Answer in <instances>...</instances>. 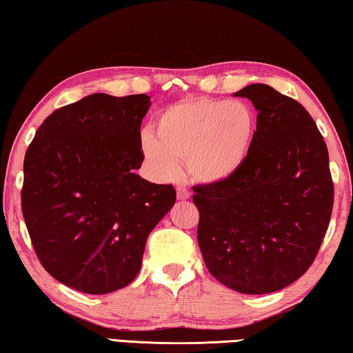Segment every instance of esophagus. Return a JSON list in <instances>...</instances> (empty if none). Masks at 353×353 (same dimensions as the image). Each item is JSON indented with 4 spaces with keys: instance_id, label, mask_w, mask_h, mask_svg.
Returning a JSON list of instances; mask_svg holds the SVG:
<instances>
[{
    "instance_id": "esophagus-1",
    "label": "esophagus",
    "mask_w": 353,
    "mask_h": 353,
    "mask_svg": "<svg viewBox=\"0 0 353 353\" xmlns=\"http://www.w3.org/2000/svg\"><path fill=\"white\" fill-rule=\"evenodd\" d=\"M190 198V191L185 187H177V199L179 201H185Z\"/></svg>"
}]
</instances>
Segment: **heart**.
Instances as JSON below:
<instances>
[{
    "label": "heart",
    "mask_w": 353,
    "mask_h": 353,
    "mask_svg": "<svg viewBox=\"0 0 353 353\" xmlns=\"http://www.w3.org/2000/svg\"><path fill=\"white\" fill-rule=\"evenodd\" d=\"M255 128V113L246 103L194 98L160 113L154 135L143 134L141 149L160 177H174L179 160H185L193 181L219 183L246 162Z\"/></svg>",
    "instance_id": "b5f03b06"
}]
</instances>
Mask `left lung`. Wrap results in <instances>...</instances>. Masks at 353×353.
<instances>
[{"label":"left lung","instance_id":"1","mask_svg":"<svg viewBox=\"0 0 353 353\" xmlns=\"http://www.w3.org/2000/svg\"><path fill=\"white\" fill-rule=\"evenodd\" d=\"M256 109L246 162L219 183L194 187L198 243L212 276L244 294H268L308 271L333 208L328 151L314 119L266 83L234 93Z\"/></svg>","mask_w":353,"mask_h":353}]
</instances>
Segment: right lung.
I'll list each match as a JSON object with an SVG mask.
<instances>
[{"instance_id":"add662e5","label":"right lung","mask_w":353,"mask_h":353,"mask_svg":"<svg viewBox=\"0 0 353 353\" xmlns=\"http://www.w3.org/2000/svg\"><path fill=\"white\" fill-rule=\"evenodd\" d=\"M149 105L148 94H88L52 112L28 148L23 218L41 266L70 288L107 294L129 285L174 205L172 185L135 174Z\"/></svg>"}]
</instances>
